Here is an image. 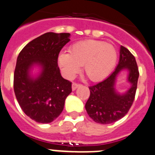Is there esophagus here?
<instances>
[{
	"mask_svg": "<svg viewBox=\"0 0 155 155\" xmlns=\"http://www.w3.org/2000/svg\"><path fill=\"white\" fill-rule=\"evenodd\" d=\"M81 84H79V83H76V82H73V85H72V89L73 90H76L79 86H80Z\"/></svg>",
	"mask_w": 155,
	"mask_h": 155,
	"instance_id": "esophagus-1",
	"label": "esophagus"
}]
</instances>
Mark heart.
Masks as SVG:
<instances>
[{"label":"heart","mask_w":155,"mask_h":155,"mask_svg":"<svg viewBox=\"0 0 155 155\" xmlns=\"http://www.w3.org/2000/svg\"><path fill=\"white\" fill-rule=\"evenodd\" d=\"M69 52H63L58 56L63 74L67 78L73 77L83 66L86 76L94 82L102 80L110 74L118 59L116 49L99 40L78 42L71 46Z\"/></svg>","instance_id":"1"}]
</instances>
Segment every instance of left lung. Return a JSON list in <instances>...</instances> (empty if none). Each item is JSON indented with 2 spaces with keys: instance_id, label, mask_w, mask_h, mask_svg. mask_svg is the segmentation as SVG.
Masks as SVG:
<instances>
[{
  "instance_id": "obj_1",
  "label": "left lung",
  "mask_w": 155,
  "mask_h": 155,
  "mask_svg": "<svg viewBox=\"0 0 155 155\" xmlns=\"http://www.w3.org/2000/svg\"><path fill=\"white\" fill-rule=\"evenodd\" d=\"M125 68L130 71L129 81L132 87L125 95L120 96L115 92L114 85L117 73ZM138 76L135 58L128 49L121 46L119 63L115 70L105 80L89 87L90 95L86 103L89 116L95 122L103 125L113 123L123 118L134 102Z\"/></svg>"
}]
</instances>
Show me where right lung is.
I'll return each mask as SVG.
<instances>
[{"mask_svg": "<svg viewBox=\"0 0 155 155\" xmlns=\"http://www.w3.org/2000/svg\"><path fill=\"white\" fill-rule=\"evenodd\" d=\"M69 36V33H46L27 43L17 57L14 93L24 113L39 123H50L58 118L72 92V82L62 77L58 66V56L70 40ZM34 64L43 69L36 80L28 76Z\"/></svg>", "mask_w": 155, "mask_h": 155, "instance_id": "add662e5", "label": "right lung"}]
</instances>
